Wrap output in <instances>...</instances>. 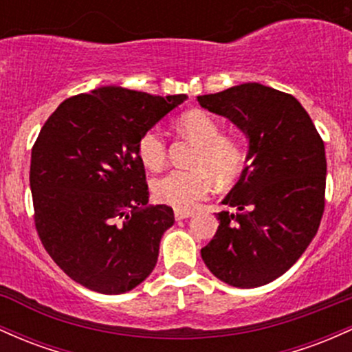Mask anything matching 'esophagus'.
<instances>
[{
    "label": "esophagus",
    "instance_id": "esophagus-1",
    "mask_svg": "<svg viewBox=\"0 0 352 352\" xmlns=\"http://www.w3.org/2000/svg\"><path fill=\"white\" fill-rule=\"evenodd\" d=\"M191 216H192L191 211H181V209H176V211H175V218H176V221L191 218Z\"/></svg>",
    "mask_w": 352,
    "mask_h": 352
}]
</instances>
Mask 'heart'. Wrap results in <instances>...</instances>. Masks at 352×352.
Wrapping results in <instances>:
<instances>
[{"mask_svg": "<svg viewBox=\"0 0 352 352\" xmlns=\"http://www.w3.org/2000/svg\"><path fill=\"white\" fill-rule=\"evenodd\" d=\"M177 128L199 143V149L192 160L196 169H175L157 177L153 181L151 191L160 203L189 211L211 192L210 172L221 183H228L243 171L246 164V149L236 138L221 134L218 121L199 109L184 113L177 121ZM138 156L144 168L151 171L163 169L168 157V141L160 128L153 126L141 134L138 140Z\"/></svg>", "mask_w": 352, "mask_h": 352, "instance_id": "b5f03b06", "label": "heart"}]
</instances>
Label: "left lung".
Listing matches in <instances>:
<instances>
[{
  "label": "left lung",
  "instance_id": "8db88e82",
  "mask_svg": "<svg viewBox=\"0 0 352 352\" xmlns=\"http://www.w3.org/2000/svg\"><path fill=\"white\" fill-rule=\"evenodd\" d=\"M250 138V164L218 212L219 228L201 250L216 278L258 287L284 274L309 246L324 212V141L301 102L259 82L197 96Z\"/></svg>",
  "mask_w": 352,
  "mask_h": 352
}]
</instances>
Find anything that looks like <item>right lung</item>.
<instances>
[{
    "label": "right lung",
    "mask_w": 352,
    "mask_h": 352,
    "mask_svg": "<svg viewBox=\"0 0 352 352\" xmlns=\"http://www.w3.org/2000/svg\"><path fill=\"white\" fill-rule=\"evenodd\" d=\"M186 94L118 86L71 96L46 120L31 151L34 226L73 281L121 294L155 270L173 208L148 204L138 140Z\"/></svg>",
    "instance_id": "right-lung-1"
}]
</instances>
